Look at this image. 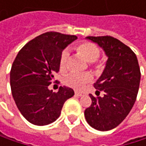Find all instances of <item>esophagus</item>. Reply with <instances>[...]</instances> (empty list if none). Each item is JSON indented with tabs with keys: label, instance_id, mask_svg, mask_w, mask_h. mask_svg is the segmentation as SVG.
<instances>
[{
	"label": "esophagus",
	"instance_id": "obj_1",
	"mask_svg": "<svg viewBox=\"0 0 146 146\" xmlns=\"http://www.w3.org/2000/svg\"><path fill=\"white\" fill-rule=\"evenodd\" d=\"M83 94H84V93H82V92L75 91V95H77V96H82Z\"/></svg>",
	"mask_w": 146,
	"mask_h": 146
}]
</instances>
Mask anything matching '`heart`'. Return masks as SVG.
Listing matches in <instances>:
<instances>
[{
  "instance_id": "heart-1",
  "label": "heart",
  "mask_w": 146,
  "mask_h": 146,
  "mask_svg": "<svg viewBox=\"0 0 146 146\" xmlns=\"http://www.w3.org/2000/svg\"><path fill=\"white\" fill-rule=\"evenodd\" d=\"M77 52L85 58L88 62L94 63L100 56V49L96 44L91 42H82L76 46ZM69 58L68 50H64L61 52L59 57V66L61 70H65L67 66V61ZM92 80V75L89 72H82V74H77V72H71L66 75L63 79V82L66 86L74 88L77 90L81 89L85 84L89 82Z\"/></svg>"
}]
</instances>
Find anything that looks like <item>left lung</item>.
<instances>
[{
    "label": "left lung",
    "instance_id": "left-lung-1",
    "mask_svg": "<svg viewBox=\"0 0 146 146\" xmlns=\"http://www.w3.org/2000/svg\"><path fill=\"white\" fill-rule=\"evenodd\" d=\"M86 38L102 48L108 60L94 84L97 97L89 94L92 104L84 115L91 127L107 131L118 126L131 110L139 88L140 68L136 54L118 39L110 36ZM101 91L104 92L103 97L99 96Z\"/></svg>",
    "mask_w": 146,
    "mask_h": 146
}]
</instances>
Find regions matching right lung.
<instances>
[{"mask_svg": "<svg viewBox=\"0 0 146 146\" xmlns=\"http://www.w3.org/2000/svg\"><path fill=\"white\" fill-rule=\"evenodd\" d=\"M77 39L74 35L50 31L27 43L15 57L10 71V87L15 102L24 118L35 125L56 121L65 102L74 91L60 87L49 90L53 74L59 71L63 50Z\"/></svg>", "mask_w": 146, "mask_h": 146, "instance_id": "add662e5", "label": "right lung"}]
</instances>
